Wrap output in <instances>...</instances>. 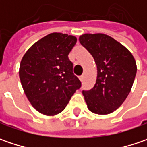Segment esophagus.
<instances>
[{
    "label": "esophagus",
    "instance_id": "esophagus-1",
    "mask_svg": "<svg viewBox=\"0 0 147 147\" xmlns=\"http://www.w3.org/2000/svg\"><path fill=\"white\" fill-rule=\"evenodd\" d=\"M79 79H80V81H81V82H82V80H83V76H80L79 77Z\"/></svg>",
    "mask_w": 147,
    "mask_h": 147
}]
</instances>
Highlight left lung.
Segmentation results:
<instances>
[{"label": "left lung", "instance_id": "obj_1", "mask_svg": "<svg viewBox=\"0 0 147 147\" xmlns=\"http://www.w3.org/2000/svg\"><path fill=\"white\" fill-rule=\"evenodd\" d=\"M79 42L92 55L97 69L95 86L82 91L88 110L97 115L110 114L131 91L137 74L135 59L121 43L103 33L82 34Z\"/></svg>", "mask_w": 147, "mask_h": 147}]
</instances>
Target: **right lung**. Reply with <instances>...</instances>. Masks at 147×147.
Wrapping results in <instances>:
<instances>
[{
  "label": "right lung",
  "mask_w": 147,
  "mask_h": 147,
  "mask_svg": "<svg viewBox=\"0 0 147 147\" xmlns=\"http://www.w3.org/2000/svg\"><path fill=\"white\" fill-rule=\"evenodd\" d=\"M76 42L74 36L53 32L34 43L22 58L19 74L23 89L32 105L43 115L63 111L81 88L68 57Z\"/></svg>",
  "instance_id": "1"
}]
</instances>
